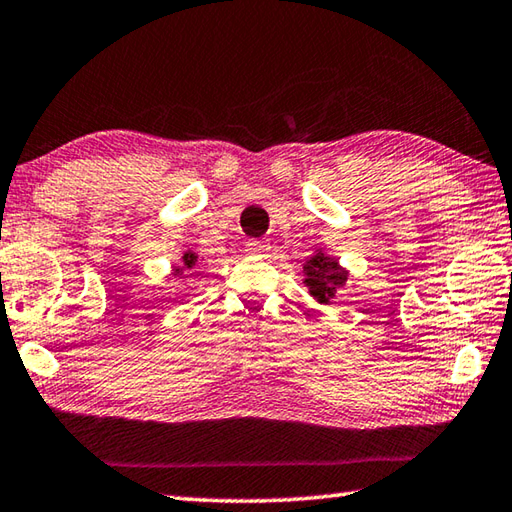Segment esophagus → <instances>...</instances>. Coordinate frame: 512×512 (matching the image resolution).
Wrapping results in <instances>:
<instances>
[{"label": "esophagus", "instance_id": "esophagus-1", "mask_svg": "<svg viewBox=\"0 0 512 512\" xmlns=\"http://www.w3.org/2000/svg\"><path fill=\"white\" fill-rule=\"evenodd\" d=\"M246 250L250 255H259V257H264L268 250H270V244L268 242H264V239H248L246 242Z\"/></svg>", "mask_w": 512, "mask_h": 512}]
</instances>
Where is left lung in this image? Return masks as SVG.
I'll return each instance as SVG.
<instances>
[{
    "label": "left lung",
    "mask_w": 512,
    "mask_h": 512,
    "mask_svg": "<svg viewBox=\"0 0 512 512\" xmlns=\"http://www.w3.org/2000/svg\"><path fill=\"white\" fill-rule=\"evenodd\" d=\"M304 284L308 286V293L313 295L319 304H330V299L337 295L339 288H344L348 282V273L339 266L335 257L324 255L317 250L304 264Z\"/></svg>",
    "instance_id": "obj_1"
}]
</instances>
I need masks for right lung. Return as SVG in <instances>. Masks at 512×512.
<instances>
[{
    "instance_id": "1",
    "label": "right lung",
    "mask_w": 512,
    "mask_h": 512,
    "mask_svg": "<svg viewBox=\"0 0 512 512\" xmlns=\"http://www.w3.org/2000/svg\"><path fill=\"white\" fill-rule=\"evenodd\" d=\"M195 264H197V255L193 253V250H186V253L182 255V266H175V268H173L175 275H182L184 270L195 268Z\"/></svg>"
}]
</instances>
